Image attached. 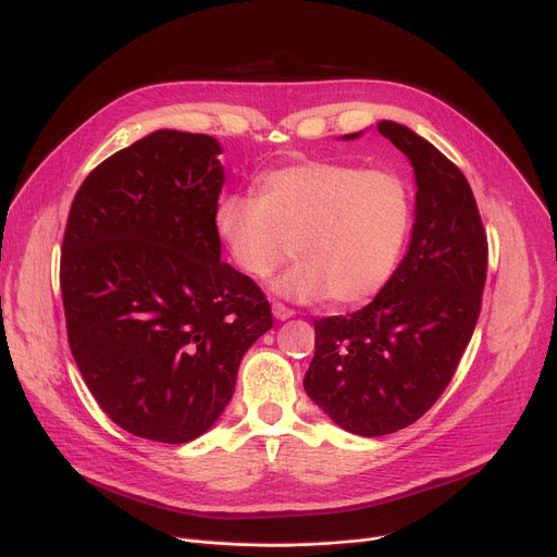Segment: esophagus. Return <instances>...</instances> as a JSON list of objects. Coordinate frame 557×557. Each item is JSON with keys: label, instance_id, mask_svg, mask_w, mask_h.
Instances as JSON below:
<instances>
[{"label": "esophagus", "instance_id": "esophagus-1", "mask_svg": "<svg viewBox=\"0 0 557 557\" xmlns=\"http://www.w3.org/2000/svg\"><path fill=\"white\" fill-rule=\"evenodd\" d=\"M273 315H275L277 320H288L290 315H294V309H288V307L282 305V302H273Z\"/></svg>", "mask_w": 557, "mask_h": 557}]
</instances>
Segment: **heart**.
<instances>
[{"instance_id":"1","label":"heart","mask_w":557,"mask_h":557,"mask_svg":"<svg viewBox=\"0 0 557 557\" xmlns=\"http://www.w3.org/2000/svg\"><path fill=\"white\" fill-rule=\"evenodd\" d=\"M413 194L397 171L302 160L263 173L255 198L227 194L214 208V232L246 277L267 280L298 261L275 290L315 302L355 307L372 300L395 275L413 227Z\"/></svg>"}]
</instances>
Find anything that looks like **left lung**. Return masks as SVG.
Here are the masks:
<instances>
[{
  "instance_id": "obj_1",
  "label": "left lung",
  "mask_w": 557,
  "mask_h": 557,
  "mask_svg": "<svg viewBox=\"0 0 557 557\" xmlns=\"http://www.w3.org/2000/svg\"><path fill=\"white\" fill-rule=\"evenodd\" d=\"M376 128L416 171L411 246L370 305L315 320L305 374L307 395L366 437L413 424L445 393L474 334L487 275L485 227L462 171L411 128Z\"/></svg>"
}]
</instances>
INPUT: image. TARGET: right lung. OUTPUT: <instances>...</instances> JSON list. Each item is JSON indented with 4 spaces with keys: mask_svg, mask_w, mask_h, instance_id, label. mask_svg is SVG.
Instances as JSON below:
<instances>
[{
    "mask_svg": "<svg viewBox=\"0 0 557 557\" xmlns=\"http://www.w3.org/2000/svg\"><path fill=\"white\" fill-rule=\"evenodd\" d=\"M221 146L156 131L103 160L74 196L61 255L72 357L101 411L181 445L232 399L248 347L273 327L261 288L221 261Z\"/></svg>",
    "mask_w": 557,
    "mask_h": 557,
    "instance_id": "add662e5",
    "label": "right lung"
}]
</instances>
